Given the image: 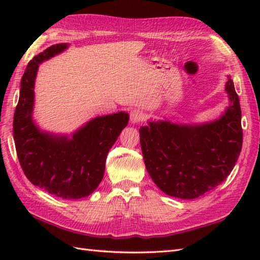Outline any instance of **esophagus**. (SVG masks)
Segmentation results:
<instances>
[{"label":"esophagus","mask_w":260,"mask_h":260,"mask_svg":"<svg viewBox=\"0 0 260 260\" xmlns=\"http://www.w3.org/2000/svg\"><path fill=\"white\" fill-rule=\"evenodd\" d=\"M143 119H144V114H143L141 110H139V109L132 110V112H131V121H132V123H133V124L140 123V121H142Z\"/></svg>","instance_id":"esophagus-1"}]
</instances>
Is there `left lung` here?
Segmentation results:
<instances>
[{"instance_id": "obj_1", "label": "left lung", "mask_w": 260, "mask_h": 260, "mask_svg": "<svg viewBox=\"0 0 260 260\" xmlns=\"http://www.w3.org/2000/svg\"><path fill=\"white\" fill-rule=\"evenodd\" d=\"M229 106L218 119L202 124L148 120L140 128L148 174L165 194L196 199L221 184L242 146L241 109L233 79L224 87Z\"/></svg>"}]
</instances>
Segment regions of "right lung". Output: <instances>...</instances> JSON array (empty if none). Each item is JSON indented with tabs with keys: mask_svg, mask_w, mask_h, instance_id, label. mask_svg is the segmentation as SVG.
<instances>
[{
	"mask_svg": "<svg viewBox=\"0 0 260 260\" xmlns=\"http://www.w3.org/2000/svg\"><path fill=\"white\" fill-rule=\"evenodd\" d=\"M68 47L57 43L27 63L13 117V136L20 165L31 183L51 196L76 200L91 194L102 182L107 154L129 116L125 112L98 116L71 136L39 128L32 116L39 64Z\"/></svg>",
	"mask_w": 260,
	"mask_h": 260,
	"instance_id": "add662e5",
	"label": "right lung"
}]
</instances>
